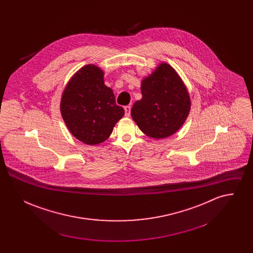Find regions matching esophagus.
I'll list each match as a JSON object with an SVG mask.
<instances>
[{"label":"esophagus","mask_w":253,"mask_h":253,"mask_svg":"<svg viewBox=\"0 0 253 253\" xmlns=\"http://www.w3.org/2000/svg\"><path fill=\"white\" fill-rule=\"evenodd\" d=\"M124 110H125V116L126 117H130V115H131V106L130 105L125 106Z\"/></svg>","instance_id":"1"}]
</instances>
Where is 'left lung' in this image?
<instances>
[{
    "label": "left lung",
    "mask_w": 253,
    "mask_h": 253,
    "mask_svg": "<svg viewBox=\"0 0 253 253\" xmlns=\"http://www.w3.org/2000/svg\"><path fill=\"white\" fill-rule=\"evenodd\" d=\"M142 98L131 110L132 120L150 137L165 138L179 130L191 110L188 90L168 63H160L141 83Z\"/></svg>",
    "instance_id": "1"
}]
</instances>
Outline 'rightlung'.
<instances>
[{
  "instance_id": "right-lung-1",
  "label": "right lung",
  "mask_w": 253,
  "mask_h": 253,
  "mask_svg": "<svg viewBox=\"0 0 253 253\" xmlns=\"http://www.w3.org/2000/svg\"><path fill=\"white\" fill-rule=\"evenodd\" d=\"M103 75L96 65H85L73 76L61 96V117L73 135L85 144L105 141L124 115L113 90L104 84Z\"/></svg>"
}]
</instances>
